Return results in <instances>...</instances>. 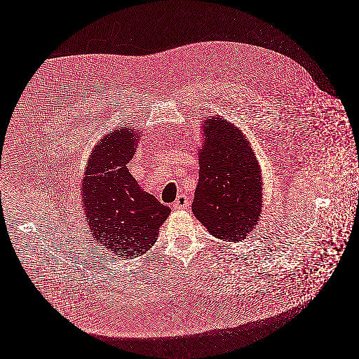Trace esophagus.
I'll use <instances>...</instances> for the list:
<instances>
[{"label": "esophagus", "mask_w": 359, "mask_h": 359, "mask_svg": "<svg viewBox=\"0 0 359 359\" xmlns=\"http://www.w3.org/2000/svg\"><path fill=\"white\" fill-rule=\"evenodd\" d=\"M188 205V197L184 195L177 196L176 201L174 203L175 210H182V209H187Z\"/></svg>", "instance_id": "esophagus-1"}]
</instances>
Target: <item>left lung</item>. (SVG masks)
<instances>
[{
	"mask_svg": "<svg viewBox=\"0 0 359 359\" xmlns=\"http://www.w3.org/2000/svg\"><path fill=\"white\" fill-rule=\"evenodd\" d=\"M204 137L192 212L212 236L242 241L261 217V170L257 158L238 128L222 118H208Z\"/></svg>",
	"mask_w": 359,
	"mask_h": 359,
	"instance_id": "left-lung-1",
	"label": "left lung"
}]
</instances>
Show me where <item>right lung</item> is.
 Instances as JSON below:
<instances>
[{
    "label": "right lung",
    "mask_w": 359,
    "mask_h": 359,
    "mask_svg": "<svg viewBox=\"0 0 359 359\" xmlns=\"http://www.w3.org/2000/svg\"><path fill=\"white\" fill-rule=\"evenodd\" d=\"M138 137L133 128L105 135L89 158L81 189L93 234L125 259L150 250L171 213L170 208L142 191L129 172Z\"/></svg>",
    "instance_id": "1"
}]
</instances>
